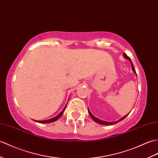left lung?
I'll use <instances>...</instances> for the list:
<instances>
[{"label": "left lung", "instance_id": "obj_1", "mask_svg": "<svg viewBox=\"0 0 158 158\" xmlns=\"http://www.w3.org/2000/svg\"><path fill=\"white\" fill-rule=\"evenodd\" d=\"M124 56H125V58H127V59H129V60H131V58L127 56V55L124 53ZM131 66H132V69H133V71L136 73V71H135V68H134V66H133V62H132V61L131 60ZM88 112H89V114L90 115V116L91 117V118H92L95 122H96L97 123H99V124H104V125H112V124H116V123H119L120 121H121V120H123V119H124L127 117V116H128V114H127V115H125L124 116H123V118H121L120 120H117V121H116V122H113V123H110V122H106V121H104V120H100V119H99V118H96V117H95L92 114H91V112H90V111H89V108H88Z\"/></svg>", "mask_w": 158, "mask_h": 158}]
</instances>
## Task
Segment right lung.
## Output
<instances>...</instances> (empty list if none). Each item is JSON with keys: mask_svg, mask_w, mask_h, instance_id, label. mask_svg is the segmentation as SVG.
<instances>
[{"mask_svg": "<svg viewBox=\"0 0 158 158\" xmlns=\"http://www.w3.org/2000/svg\"><path fill=\"white\" fill-rule=\"evenodd\" d=\"M66 106H67V105L65 106V107H64V108H63V110H62L60 112V113L58 114L56 116L54 117V118H50V119H48V120H35V122L40 123H50L54 122V121L57 120H58V118H59L62 115V114H63V112H64V110H65Z\"/></svg>", "mask_w": 158, "mask_h": 158, "instance_id": "right-lung-1", "label": "right lung"}]
</instances>
